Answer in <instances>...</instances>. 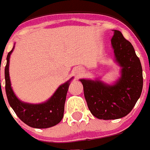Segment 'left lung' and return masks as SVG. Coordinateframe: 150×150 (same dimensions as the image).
<instances>
[{
  "mask_svg": "<svg viewBox=\"0 0 150 150\" xmlns=\"http://www.w3.org/2000/svg\"><path fill=\"white\" fill-rule=\"evenodd\" d=\"M112 38L115 58L122 67L121 77L114 85L100 80L80 79L85 100L91 114L98 119L115 120L128 115L142 94V67L133 46L119 30Z\"/></svg>",
  "mask_w": 150,
  "mask_h": 150,
  "instance_id": "1",
  "label": "left lung"
}]
</instances>
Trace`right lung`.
Listing matches in <instances>:
<instances>
[{"label":"right lung","instance_id":"1","mask_svg":"<svg viewBox=\"0 0 150 150\" xmlns=\"http://www.w3.org/2000/svg\"><path fill=\"white\" fill-rule=\"evenodd\" d=\"M13 50V48L11 51L8 53L6 59L7 63L5 68V91L8 104L19 117V119L32 128L46 129L56 125L62 120L63 117L64 104L70 81L61 85L57 89L55 93L53 95L52 97L46 103L30 104L21 102L18 100L13 91L8 75L9 57Z\"/></svg>","mask_w":150,"mask_h":150}]
</instances>
